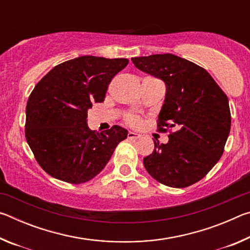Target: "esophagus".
<instances>
[{
    "instance_id": "esophagus-1",
    "label": "esophagus",
    "mask_w": 250,
    "mask_h": 250,
    "mask_svg": "<svg viewBox=\"0 0 250 250\" xmlns=\"http://www.w3.org/2000/svg\"><path fill=\"white\" fill-rule=\"evenodd\" d=\"M141 137V134H139L137 132H133V131H130L128 133V138L129 139H132V140H135V139H139Z\"/></svg>"
}]
</instances>
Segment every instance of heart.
I'll list each match as a JSON object with an SVG mask.
<instances>
[{"label":"heart","mask_w":250,"mask_h":250,"mask_svg":"<svg viewBox=\"0 0 250 250\" xmlns=\"http://www.w3.org/2000/svg\"><path fill=\"white\" fill-rule=\"evenodd\" d=\"M126 122H128V124L130 125H132V126H138V125H140V124H141V119L139 117L130 116V117L126 118Z\"/></svg>","instance_id":"obj_1"}]
</instances>
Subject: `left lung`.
<instances>
[{"instance_id": "left-lung-1", "label": "left lung", "mask_w": 250, "mask_h": 250, "mask_svg": "<svg viewBox=\"0 0 250 250\" xmlns=\"http://www.w3.org/2000/svg\"><path fill=\"white\" fill-rule=\"evenodd\" d=\"M138 69L163 80L166 99L159 129L171 128L168 142L154 141L143 159L147 173L171 188H186L203 179L221 159L230 131L227 96L213 77L194 62L173 54L134 57Z\"/></svg>"}]
</instances>
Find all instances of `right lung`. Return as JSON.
I'll use <instances>...</instances> for the list:
<instances>
[{
  "label": "right lung",
  "mask_w": 250,
  "mask_h": 250,
  "mask_svg": "<svg viewBox=\"0 0 250 250\" xmlns=\"http://www.w3.org/2000/svg\"><path fill=\"white\" fill-rule=\"evenodd\" d=\"M126 58L86 55L62 62L36 84L26 105L25 137L45 172L80 184L99 174L128 130L113 125L104 132L88 128V110L103 103L111 79Z\"/></svg>",
  "instance_id": "obj_1"
}]
</instances>
